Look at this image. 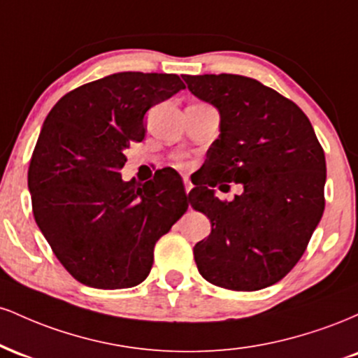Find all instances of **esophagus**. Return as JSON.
<instances>
[{
  "instance_id": "1",
  "label": "esophagus",
  "mask_w": 358,
  "mask_h": 358,
  "mask_svg": "<svg viewBox=\"0 0 358 358\" xmlns=\"http://www.w3.org/2000/svg\"><path fill=\"white\" fill-rule=\"evenodd\" d=\"M183 185H185V192H187V195H188V193H190V190L193 188V185L188 178H183Z\"/></svg>"
}]
</instances>
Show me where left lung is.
Here are the masks:
<instances>
[{"mask_svg":"<svg viewBox=\"0 0 358 358\" xmlns=\"http://www.w3.org/2000/svg\"><path fill=\"white\" fill-rule=\"evenodd\" d=\"M183 80L220 113L205 176L188 193L212 224L210 236L193 248L196 268L225 289L268 287L296 266L323 215V148L306 114L256 79L207 73ZM219 182H242L245 192L220 201L211 190Z\"/></svg>","mask_w":358,"mask_h":358,"instance_id":"obj_1","label":"left lung"}]
</instances>
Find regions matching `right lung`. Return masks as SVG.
Listing matches in <instances>:
<instances>
[{
	"mask_svg": "<svg viewBox=\"0 0 358 358\" xmlns=\"http://www.w3.org/2000/svg\"><path fill=\"white\" fill-rule=\"evenodd\" d=\"M185 84L175 73L119 72L65 94L45 119L28 168L36 225L77 281L99 289L143 282L155 244L187 212L182 178L163 170L124 182L148 109Z\"/></svg>",
	"mask_w": 358,
	"mask_h": 358,
	"instance_id": "obj_1",
	"label": "right lung"
}]
</instances>
